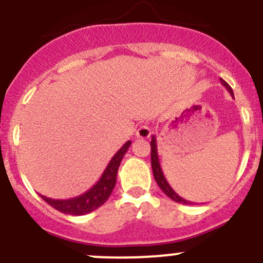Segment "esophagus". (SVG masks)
Instances as JSON below:
<instances>
[{
  "label": "esophagus",
  "mask_w": 263,
  "mask_h": 263,
  "mask_svg": "<svg viewBox=\"0 0 263 263\" xmlns=\"http://www.w3.org/2000/svg\"><path fill=\"white\" fill-rule=\"evenodd\" d=\"M151 135V128L148 124H141L139 126V128L136 129V136L140 137V139H148Z\"/></svg>",
  "instance_id": "esophagus-1"
}]
</instances>
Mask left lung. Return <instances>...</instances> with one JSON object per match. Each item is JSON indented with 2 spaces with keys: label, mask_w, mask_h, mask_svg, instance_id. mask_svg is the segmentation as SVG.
I'll use <instances>...</instances> for the list:
<instances>
[{
  "label": "left lung",
  "mask_w": 263,
  "mask_h": 263,
  "mask_svg": "<svg viewBox=\"0 0 263 263\" xmlns=\"http://www.w3.org/2000/svg\"><path fill=\"white\" fill-rule=\"evenodd\" d=\"M220 82H221L222 86H224L225 89L230 92V95H232V97H234V94H233V90H232V87L229 86V84H228L227 81L222 80V79H220ZM150 145H151V168H153L154 178H155V181H156V183H158L159 187H160V190L163 191V192L165 193L169 198H172L173 201H176V202L183 203V205H192V202H191V201H187V200H184V198H182L181 196H179L178 193H177L176 191L171 187V184H169L168 181L165 179V177H164V173H163V171H161V166H160V161H159L158 147H156L155 136H151Z\"/></svg>",
  "instance_id": "obj_1"
}]
</instances>
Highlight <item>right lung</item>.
Wrapping results in <instances>:
<instances>
[{
	"label": "right lung",
	"instance_id": "add662e5",
	"mask_svg": "<svg viewBox=\"0 0 263 263\" xmlns=\"http://www.w3.org/2000/svg\"><path fill=\"white\" fill-rule=\"evenodd\" d=\"M131 146V141H127L118 151L115 154L112 159H110L109 164L107 165L105 171L103 172L102 177L99 181L95 183L89 191H86L82 195L78 197L68 198V200H54V198L46 197V196L41 195V197L46 201L48 205L52 206L55 210L61 211L63 214L70 215H85L89 214L91 211L97 210L102 205H104L105 201L109 198L110 193H112L113 188L116 185L117 181V173H118L119 164H121L122 159H123L124 154Z\"/></svg>",
	"mask_w": 263,
	"mask_h": 263
}]
</instances>
